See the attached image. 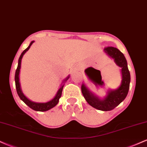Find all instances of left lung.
Returning <instances> with one entry per match:
<instances>
[{
	"instance_id": "left-lung-1",
	"label": "left lung",
	"mask_w": 147,
	"mask_h": 147,
	"mask_svg": "<svg viewBox=\"0 0 147 147\" xmlns=\"http://www.w3.org/2000/svg\"><path fill=\"white\" fill-rule=\"evenodd\" d=\"M104 51L114 59L117 65L122 68V80L121 86L116 90L109 91L107 96L104 99H100L95 97L88 90L84 84L82 86V92L84 98L91 106L100 111H109L114 109L126 98L129 90L131 75L128 68L127 61L122 52L117 48L111 46L104 48Z\"/></svg>"
}]
</instances>
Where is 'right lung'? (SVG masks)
<instances>
[{
	"instance_id": "add662e5",
	"label": "right lung",
	"mask_w": 147,
	"mask_h": 147,
	"mask_svg": "<svg viewBox=\"0 0 147 147\" xmlns=\"http://www.w3.org/2000/svg\"><path fill=\"white\" fill-rule=\"evenodd\" d=\"M33 43L34 41H32L31 43H30L29 46L25 49V50H23V52H22L21 56L19 57L18 63V67L16 70V72H15V84H16V91H17V93L21 100L23 101L25 104H27V105L29 106L30 108H31L32 109H33V110L36 111H41V112H43V111H46L50 110V109L53 108L54 106H55L57 104H58L59 99L61 96L63 85L62 86L59 88V90H58V92H57V95L55 97V98L52 99V100L50 101V102H46V103H35V102H31V101H30L29 99L23 95V92H22L21 91V86H20V83H19V72H20V69H21V59H22V57L23 56V55H24L25 52L29 50L30 46H31ZM69 77H67V78L64 81H67V79Z\"/></svg>"
}]
</instances>
